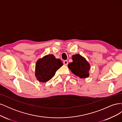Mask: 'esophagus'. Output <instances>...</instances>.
<instances>
[{"mask_svg":"<svg viewBox=\"0 0 122 122\" xmlns=\"http://www.w3.org/2000/svg\"><path fill=\"white\" fill-rule=\"evenodd\" d=\"M64 64L65 65H67L68 64V61H66V60L64 61Z\"/></svg>","mask_w":122,"mask_h":122,"instance_id":"esophagus-1","label":"esophagus"}]
</instances>
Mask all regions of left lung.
<instances>
[{
    "label": "left lung",
    "instance_id": "8db88e82",
    "mask_svg": "<svg viewBox=\"0 0 122 122\" xmlns=\"http://www.w3.org/2000/svg\"><path fill=\"white\" fill-rule=\"evenodd\" d=\"M73 61L68 64V68L75 75L80 78H86L89 77L90 64L86 58L77 54L72 55Z\"/></svg>",
    "mask_w": 122,
    "mask_h": 122
}]
</instances>
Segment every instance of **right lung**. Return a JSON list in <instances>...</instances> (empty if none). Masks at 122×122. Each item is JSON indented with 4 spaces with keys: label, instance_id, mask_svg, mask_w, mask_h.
Wrapping results in <instances>:
<instances>
[{
    "label": "right lung",
    "instance_id": "add662e5",
    "mask_svg": "<svg viewBox=\"0 0 122 122\" xmlns=\"http://www.w3.org/2000/svg\"><path fill=\"white\" fill-rule=\"evenodd\" d=\"M63 65L60 59L53 54H48L39 58L35 67V76L39 82H46L54 76L55 72Z\"/></svg>",
    "mask_w": 122,
    "mask_h": 122
}]
</instances>
